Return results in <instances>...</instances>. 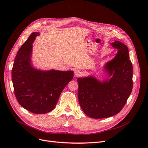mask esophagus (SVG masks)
<instances>
[{
	"label": "esophagus",
	"mask_w": 148,
	"mask_h": 148,
	"mask_svg": "<svg viewBox=\"0 0 148 148\" xmlns=\"http://www.w3.org/2000/svg\"><path fill=\"white\" fill-rule=\"evenodd\" d=\"M74 74H75V77H80V76H81V75H82V72L81 70H76L75 71Z\"/></svg>",
	"instance_id": "1"
}]
</instances>
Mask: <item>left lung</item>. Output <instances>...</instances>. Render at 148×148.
Returning a JSON list of instances; mask_svg holds the SVG:
<instances>
[{
  "label": "left lung",
  "instance_id": "left-lung-1",
  "mask_svg": "<svg viewBox=\"0 0 148 148\" xmlns=\"http://www.w3.org/2000/svg\"><path fill=\"white\" fill-rule=\"evenodd\" d=\"M111 46L118 51L104 65L109 79L101 82L93 76L77 79L79 105L84 113L93 119L107 118L119 113L132 91L133 66L128 49L118 41Z\"/></svg>",
  "mask_w": 148,
  "mask_h": 148
}]
</instances>
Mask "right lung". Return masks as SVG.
I'll list each match as a JSON object with an SVG mask.
<instances>
[{
  "mask_svg": "<svg viewBox=\"0 0 148 148\" xmlns=\"http://www.w3.org/2000/svg\"><path fill=\"white\" fill-rule=\"evenodd\" d=\"M39 33H31L15 57L12 79L16 100L36 114L49 112L56 107L62 91L73 79V71L38 70L31 64L33 43Z\"/></svg>",
  "mask_w": 148,
  "mask_h": 148,
  "instance_id": "obj_1",
  "label": "right lung"
}]
</instances>
